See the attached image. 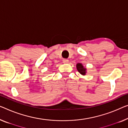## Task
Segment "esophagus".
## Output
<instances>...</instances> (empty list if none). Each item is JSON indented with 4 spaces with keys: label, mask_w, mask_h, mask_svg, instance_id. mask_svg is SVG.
Returning a JSON list of instances; mask_svg holds the SVG:
<instances>
[{
    "label": "esophagus",
    "mask_w": 128,
    "mask_h": 128,
    "mask_svg": "<svg viewBox=\"0 0 128 128\" xmlns=\"http://www.w3.org/2000/svg\"><path fill=\"white\" fill-rule=\"evenodd\" d=\"M62 62L64 64H67L68 62H69V60H68V59H66V58H64L62 60Z\"/></svg>",
    "instance_id": "1"
}]
</instances>
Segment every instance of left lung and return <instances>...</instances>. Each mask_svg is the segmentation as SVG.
<instances>
[{"label": "left lung", "instance_id": "1", "mask_svg": "<svg viewBox=\"0 0 128 128\" xmlns=\"http://www.w3.org/2000/svg\"><path fill=\"white\" fill-rule=\"evenodd\" d=\"M76 68L78 70V72H79L81 75H85L86 74V68H84L82 64L81 63H78L76 64Z\"/></svg>", "mask_w": 128, "mask_h": 128}]
</instances>
